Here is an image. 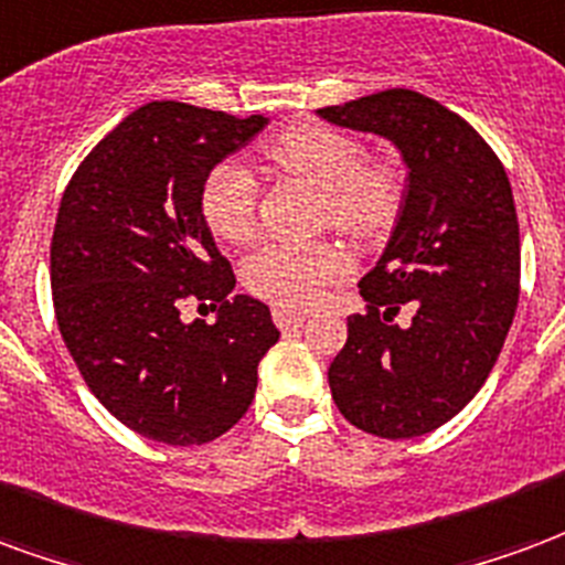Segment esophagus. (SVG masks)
<instances>
[{
    "instance_id": "obj_1",
    "label": "esophagus",
    "mask_w": 565,
    "mask_h": 565,
    "mask_svg": "<svg viewBox=\"0 0 565 565\" xmlns=\"http://www.w3.org/2000/svg\"><path fill=\"white\" fill-rule=\"evenodd\" d=\"M310 319V312L303 310H288V307H274V322L277 328H298Z\"/></svg>"
}]
</instances>
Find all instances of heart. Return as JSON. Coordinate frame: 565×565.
<instances>
[{
    "label": "heart",
    "mask_w": 565,
    "mask_h": 565,
    "mask_svg": "<svg viewBox=\"0 0 565 565\" xmlns=\"http://www.w3.org/2000/svg\"><path fill=\"white\" fill-rule=\"evenodd\" d=\"M265 159L322 189L324 216L345 232L376 234L397 216L403 171L394 159H364L349 131L322 122H295L277 131ZM201 216L216 237L246 243L258 225V183L246 164L225 159L201 183ZM352 274V255L340 243L274 241L243 262V286L277 307H307L319 291Z\"/></svg>",
    "instance_id": "heart-1"
}]
</instances>
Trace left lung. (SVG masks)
<instances>
[{"label":"left lung","instance_id":"left-lung-1","mask_svg":"<svg viewBox=\"0 0 565 565\" xmlns=\"http://www.w3.org/2000/svg\"><path fill=\"white\" fill-rule=\"evenodd\" d=\"M319 117L385 135L409 164L401 220L358 282L367 307L349 316V340L328 370L333 403L364 434H430L479 394L518 310L509 177L467 119L415 89L319 108Z\"/></svg>","mask_w":565,"mask_h":565}]
</instances>
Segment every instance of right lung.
<instances>
[{"label": "right lung", "instance_id": "1", "mask_svg": "<svg viewBox=\"0 0 565 565\" xmlns=\"http://www.w3.org/2000/svg\"><path fill=\"white\" fill-rule=\"evenodd\" d=\"M265 122L150 102L89 150L60 201L51 288L65 349L98 403L156 443L232 430L279 340L262 300L228 298L237 279L201 216L210 168ZM186 302L220 306L221 319L186 326Z\"/></svg>", "mask_w": 565, "mask_h": 565}]
</instances>
